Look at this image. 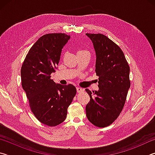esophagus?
I'll list each match as a JSON object with an SVG mask.
<instances>
[{
    "mask_svg": "<svg viewBox=\"0 0 155 155\" xmlns=\"http://www.w3.org/2000/svg\"><path fill=\"white\" fill-rule=\"evenodd\" d=\"M83 89H82V88H81V87H77V91L78 93H81V92H83Z\"/></svg>",
    "mask_w": 155,
    "mask_h": 155,
    "instance_id": "34e87169",
    "label": "esophagus"
}]
</instances>
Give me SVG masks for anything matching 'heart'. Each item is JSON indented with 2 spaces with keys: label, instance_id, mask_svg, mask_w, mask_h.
Here are the masks:
<instances>
[{
  "label": "heart",
  "instance_id": "b5f03b06",
  "mask_svg": "<svg viewBox=\"0 0 155 155\" xmlns=\"http://www.w3.org/2000/svg\"><path fill=\"white\" fill-rule=\"evenodd\" d=\"M83 53H89V52L86 50H79L78 51L77 54H83Z\"/></svg>",
  "mask_w": 155,
  "mask_h": 155
}]
</instances>
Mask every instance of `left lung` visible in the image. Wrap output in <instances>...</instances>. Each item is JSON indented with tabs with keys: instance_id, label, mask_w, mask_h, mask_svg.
<instances>
[{
	"instance_id": "left-lung-1",
	"label": "left lung",
	"mask_w": 155,
	"mask_h": 155,
	"mask_svg": "<svg viewBox=\"0 0 155 155\" xmlns=\"http://www.w3.org/2000/svg\"><path fill=\"white\" fill-rule=\"evenodd\" d=\"M96 52V73L98 91L86 89L90 101L86 115L96 127H106L119 116L124 106L128 89L130 68L122 49L103 34L86 33Z\"/></svg>"
}]
</instances>
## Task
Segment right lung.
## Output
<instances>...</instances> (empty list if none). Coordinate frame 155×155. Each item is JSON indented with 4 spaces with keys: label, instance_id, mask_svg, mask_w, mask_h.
<instances>
[{
    "label": "right lung",
    "instance_id": "add662e5",
    "mask_svg": "<svg viewBox=\"0 0 155 155\" xmlns=\"http://www.w3.org/2000/svg\"><path fill=\"white\" fill-rule=\"evenodd\" d=\"M70 38L65 33L46 34L30 48L21 68V80L31 111L39 121L55 127L64 121L77 94L74 85H61L51 79L62 48Z\"/></svg>",
    "mask_w": 155,
    "mask_h": 155
}]
</instances>
